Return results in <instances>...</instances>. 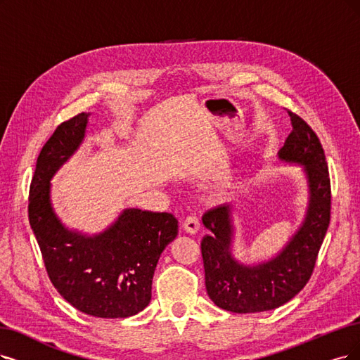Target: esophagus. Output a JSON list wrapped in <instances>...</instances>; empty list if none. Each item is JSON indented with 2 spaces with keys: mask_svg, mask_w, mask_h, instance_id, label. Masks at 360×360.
Listing matches in <instances>:
<instances>
[{
  "mask_svg": "<svg viewBox=\"0 0 360 360\" xmlns=\"http://www.w3.org/2000/svg\"><path fill=\"white\" fill-rule=\"evenodd\" d=\"M182 227H184V230L187 231L188 234H195L198 230H200V222H198V218H197V217L191 215V217H188L187 219L184 221Z\"/></svg>",
  "mask_w": 360,
  "mask_h": 360,
  "instance_id": "obj_1",
  "label": "esophagus"
}]
</instances>
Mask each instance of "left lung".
<instances>
[{
  "label": "left lung",
  "instance_id": "left-lung-1",
  "mask_svg": "<svg viewBox=\"0 0 360 360\" xmlns=\"http://www.w3.org/2000/svg\"><path fill=\"white\" fill-rule=\"evenodd\" d=\"M292 131L277 162L302 167L307 207L301 224L271 257L243 262L236 258V203L212 209L202 221L210 231L202 240L209 298L233 313L274 310L294 298L309 282L330 218V184L325 153L316 133L289 112Z\"/></svg>",
  "mask_w": 360,
  "mask_h": 360
}]
</instances>
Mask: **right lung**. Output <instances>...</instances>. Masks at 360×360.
Returning <instances> with one entry per match:
<instances>
[{
	"instance_id": "1",
	"label": "right lung",
	"mask_w": 360,
	"mask_h": 360,
	"mask_svg": "<svg viewBox=\"0 0 360 360\" xmlns=\"http://www.w3.org/2000/svg\"><path fill=\"white\" fill-rule=\"evenodd\" d=\"M89 112L58 126L43 146L30 191V224L50 281L72 307L102 319L129 317L151 301L160 255L178 236V219L126 207L103 231L66 227L51 202V179L83 145Z\"/></svg>"
}]
</instances>
